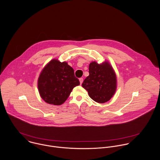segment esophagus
<instances>
[{
	"label": "esophagus",
	"instance_id": "esophagus-1",
	"mask_svg": "<svg viewBox=\"0 0 160 160\" xmlns=\"http://www.w3.org/2000/svg\"><path fill=\"white\" fill-rule=\"evenodd\" d=\"M79 82H80V84H82V82H83V78H79Z\"/></svg>",
	"mask_w": 160,
	"mask_h": 160
}]
</instances>
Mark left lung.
<instances>
[{
    "label": "left lung",
    "mask_w": 160,
    "mask_h": 160,
    "mask_svg": "<svg viewBox=\"0 0 160 160\" xmlns=\"http://www.w3.org/2000/svg\"><path fill=\"white\" fill-rule=\"evenodd\" d=\"M89 75L82 84L88 92L89 97L97 103H103L109 101L117 88V78L109 62L102 63L92 62L89 64Z\"/></svg>",
    "instance_id": "left-lung-1"
}]
</instances>
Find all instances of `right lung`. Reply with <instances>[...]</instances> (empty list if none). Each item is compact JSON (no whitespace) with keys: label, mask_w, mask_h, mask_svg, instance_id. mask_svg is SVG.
<instances>
[{"label":"right lung","mask_w":160,"mask_h":160,"mask_svg":"<svg viewBox=\"0 0 160 160\" xmlns=\"http://www.w3.org/2000/svg\"><path fill=\"white\" fill-rule=\"evenodd\" d=\"M74 69L66 62L50 60L41 71L38 88L41 97L48 104L60 105L68 98L73 88L79 85Z\"/></svg>","instance_id":"right-lung-1"}]
</instances>
